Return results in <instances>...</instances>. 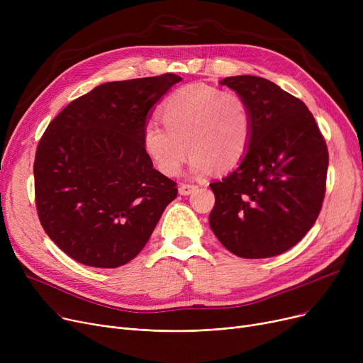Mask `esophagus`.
<instances>
[{
    "label": "esophagus",
    "instance_id": "1",
    "mask_svg": "<svg viewBox=\"0 0 363 363\" xmlns=\"http://www.w3.org/2000/svg\"><path fill=\"white\" fill-rule=\"evenodd\" d=\"M196 188H197V186H196V185H191V184H181L179 188H178V191H179L181 196H189V194H191V193L194 191Z\"/></svg>",
    "mask_w": 363,
    "mask_h": 363
}]
</instances>
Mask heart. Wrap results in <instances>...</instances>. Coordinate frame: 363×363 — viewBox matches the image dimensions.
Instances as JSON below:
<instances>
[{
	"label": "heart",
	"mask_w": 363,
	"mask_h": 363,
	"mask_svg": "<svg viewBox=\"0 0 363 363\" xmlns=\"http://www.w3.org/2000/svg\"><path fill=\"white\" fill-rule=\"evenodd\" d=\"M164 125L150 119L143 129V147L148 159L166 177H177L188 148L194 175L213 167H235L249 150L252 119L240 95L206 84L179 88L162 107Z\"/></svg>",
	"instance_id": "1"
}]
</instances>
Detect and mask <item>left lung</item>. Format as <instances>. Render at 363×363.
<instances>
[{
    "label": "left lung",
    "mask_w": 363,
    "mask_h": 363,
    "mask_svg": "<svg viewBox=\"0 0 363 363\" xmlns=\"http://www.w3.org/2000/svg\"><path fill=\"white\" fill-rule=\"evenodd\" d=\"M244 100L252 119L245 156L230 175L211 184L208 222L225 249L264 259L294 247L320 212L328 150L313 114L301 100L259 76L219 82Z\"/></svg>",
    "instance_id": "8db88e82"
}]
</instances>
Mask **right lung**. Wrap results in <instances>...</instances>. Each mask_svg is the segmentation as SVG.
<instances>
[{
    "instance_id": "1",
    "label": "right lung",
    "mask_w": 363,
    "mask_h": 363,
    "mask_svg": "<svg viewBox=\"0 0 363 363\" xmlns=\"http://www.w3.org/2000/svg\"><path fill=\"white\" fill-rule=\"evenodd\" d=\"M174 73L106 82L73 100L38 144V216L57 247L86 266L118 268L147 244L177 182L152 167L143 129L181 82Z\"/></svg>"
}]
</instances>
